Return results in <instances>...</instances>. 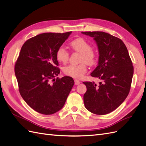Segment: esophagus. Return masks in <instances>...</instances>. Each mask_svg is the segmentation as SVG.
<instances>
[{"instance_id":"esophagus-1","label":"esophagus","mask_w":146,"mask_h":146,"mask_svg":"<svg viewBox=\"0 0 146 146\" xmlns=\"http://www.w3.org/2000/svg\"><path fill=\"white\" fill-rule=\"evenodd\" d=\"M80 83H81V82H80L79 80H74V84H75V85H78V84H80Z\"/></svg>"}]
</instances>
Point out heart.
I'll list each match as a JSON object with an SVG mask.
<instances>
[{
  "instance_id": "b5f03b06",
  "label": "heart",
  "mask_w": 146,
  "mask_h": 146,
  "mask_svg": "<svg viewBox=\"0 0 146 146\" xmlns=\"http://www.w3.org/2000/svg\"><path fill=\"white\" fill-rule=\"evenodd\" d=\"M70 46L73 49L81 53L80 62L78 65H70L64 67L63 71L66 75L76 79H80L87 72V64L90 66L96 64L98 60L97 52L91 48V45L83 38H77L71 41ZM57 60L65 64L68 61L69 53L63 46L59 47L55 53Z\"/></svg>"
}]
</instances>
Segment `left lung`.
<instances>
[{"mask_svg":"<svg viewBox=\"0 0 146 146\" xmlns=\"http://www.w3.org/2000/svg\"><path fill=\"white\" fill-rule=\"evenodd\" d=\"M94 38L99 49L98 66L91 73L102 81L99 84L86 81L84 106L96 115L109 113L128 96L134 68L128 49L118 37L102 31L82 32Z\"/></svg>","mask_w":146,"mask_h":146,"instance_id":"8db88e82","label":"left lung"}]
</instances>
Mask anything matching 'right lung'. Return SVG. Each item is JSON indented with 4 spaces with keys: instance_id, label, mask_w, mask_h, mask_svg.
<instances>
[{
    "instance_id": "right-lung-1",
    "label": "right lung",
    "mask_w": 146,
    "mask_h": 146,
    "mask_svg": "<svg viewBox=\"0 0 146 146\" xmlns=\"http://www.w3.org/2000/svg\"><path fill=\"white\" fill-rule=\"evenodd\" d=\"M72 31L45 33L29 39L22 46L15 65L19 92L38 113L52 115L62 109L74 85L72 77L62 78L55 53Z\"/></svg>"
}]
</instances>
